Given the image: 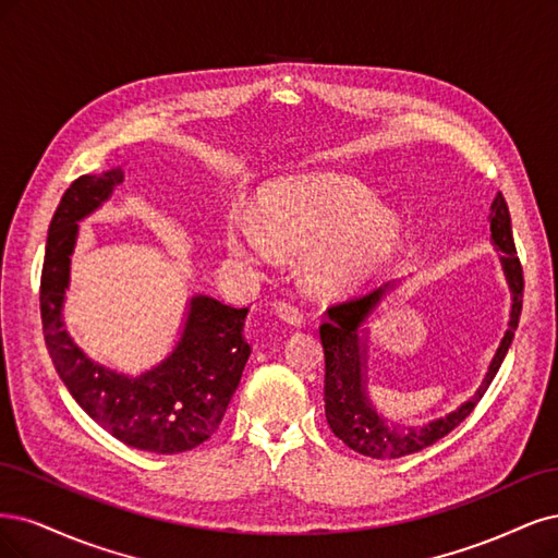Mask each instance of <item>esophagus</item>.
I'll return each mask as SVG.
<instances>
[{"label": "esophagus", "mask_w": 558, "mask_h": 558, "mask_svg": "<svg viewBox=\"0 0 558 558\" xmlns=\"http://www.w3.org/2000/svg\"><path fill=\"white\" fill-rule=\"evenodd\" d=\"M274 313H276L282 322H287V325H292V327H299L301 322H303L301 311L296 308V305L287 303V301H278V303L274 305Z\"/></svg>", "instance_id": "obj_1"}]
</instances>
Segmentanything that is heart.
Segmentation results:
<instances>
[{
  "label": "heart",
  "instance_id": "obj_1",
  "mask_svg": "<svg viewBox=\"0 0 558 558\" xmlns=\"http://www.w3.org/2000/svg\"><path fill=\"white\" fill-rule=\"evenodd\" d=\"M259 215L233 208L229 253L247 264H274L278 247L308 250L303 278L319 294H350L371 282L401 245L397 215L359 181L338 173L287 178L259 194Z\"/></svg>",
  "mask_w": 558,
  "mask_h": 558
}]
</instances>
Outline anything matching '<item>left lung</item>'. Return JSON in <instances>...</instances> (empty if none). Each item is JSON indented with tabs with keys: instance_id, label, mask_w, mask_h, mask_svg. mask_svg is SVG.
<instances>
[{
	"instance_id": "8db88e82",
	"label": "left lung",
	"mask_w": 558,
	"mask_h": 558,
	"mask_svg": "<svg viewBox=\"0 0 558 558\" xmlns=\"http://www.w3.org/2000/svg\"><path fill=\"white\" fill-rule=\"evenodd\" d=\"M492 243L498 250L502 276L508 280L512 305L510 322L500 343L492 356L487 375L482 377L473 397L465 399L457 410L430 420L426 424L408 426L387 420L377 412L368 397V319L380 308V303L397 290L401 280H391L366 296L331 305L327 322L319 327L322 348H325V412L333 434L354 452L371 459H399L438 442L449 430L457 428L489 389L502 359H506L521 315V296H524V276L514 250L510 210L498 192L489 208Z\"/></svg>"
}]
</instances>
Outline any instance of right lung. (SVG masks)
I'll return each instance as SVG.
<instances>
[{
	"label": "right lung",
	"mask_w": 558,
	"mask_h": 558,
	"mask_svg": "<svg viewBox=\"0 0 558 558\" xmlns=\"http://www.w3.org/2000/svg\"><path fill=\"white\" fill-rule=\"evenodd\" d=\"M122 167L81 175L52 215L41 271V322L52 364L71 397L120 442L155 454H178L208 440L236 391L250 345L247 308L194 294L173 350L138 375L93 362L64 329V299L78 222L111 199Z\"/></svg>",
	"instance_id": "obj_1"
}]
</instances>
